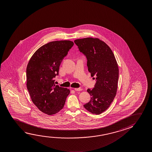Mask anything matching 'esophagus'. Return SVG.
<instances>
[{
    "label": "esophagus",
    "instance_id": "34e87169",
    "mask_svg": "<svg viewBox=\"0 0 152 152\" xmlns=\"http://www.w3.org/2000/svg\"><path fill=\"white\" fill-rule=\"evenodd\" d=\"M74 90L76 91H81L82 89L80 88H74Z\"/></svg>",
    "mask_w": 152,
    "mask_h": 152
}]
</instances>
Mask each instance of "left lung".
Here are the masks:
<instances>
[{
  "mask_svg": "<svg viewBox=\"0 0 152 152\" xmlns=\"http://www.w3.org/2000/svg\"><path fill=\"white\" fill-rule=\"evenodd\" d=\"M74 42L86 56L88 70L96 80L95 87L87 90L91 97L84 107L93 114L100 115L109 107L117 94L119 68L115 55L98 38L86 37Z\"/></svg>",
  "mask_w": 152,
  "mask_h": 152,
  "instance_id": "left-lung-1",
  "label": "left lung"
}]
</instances>
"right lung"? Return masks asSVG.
<instances>
[{
    "instance_id": "add662e5",
    "label": "right lung",
    "mask_w": 152,
    "mask_h": 152,
    "mask_svg": "<svg viewBox=\"0 0 152 152\" xmlns=\"http://www.w3.org/2000/svg\"><path fill=\"white\" fill-rule=\"evenodd\" d=\"M74 45L69 40L55 41L39 48L26 68V86L33 103L41 111L55 115L64 107L70 90L55 84L60 64Z\"/></svg>"
}]
</instances>
